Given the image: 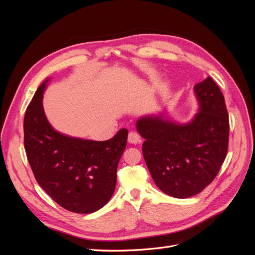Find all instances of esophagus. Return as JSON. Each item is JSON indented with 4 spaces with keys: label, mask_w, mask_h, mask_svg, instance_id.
<instances>
[{
    "label": "esophagus",
    "mask_w": 255,
    "mask_h": 255,
    "mask_svg": "<svg viewBox=\"0 0 255 255\" xmlns=\"http://www.w3.org/2000/svg\"><path fill=\"white\" fill-rule=\"evenodd\" d=\"M128 142H129V143H134V144H136V143H138V142H140V141H141L139 134L136 133V132H129V133H128Z\"/></svg>",
    "instance_id": "obj_1"
}]
</instances>
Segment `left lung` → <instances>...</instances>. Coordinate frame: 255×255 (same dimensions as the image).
Returning <instances> with one entry per match:
<instances>
[{
    "label": "left lung",
    "mask_w": 255,
    "mask_h": 255,
    "mask_svg": "<svg viewBox=\"0 0 255 255\" xmlns=\"http://www.w3.org/2000/svg\"><path fill=\"white\" fill-rule=\"evenodd\" d=\"M199 113L188 125L143 117L136 127L143 138L142 154L157 187L174 198L201 192L218 174L229 145V114L222 92L212 78L195 86Z\"/></svg>",
    "instance_id": "1"
}]
</instances>
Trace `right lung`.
Here are the masks:
<instances>
[{"instance_id": "add662e5", "label": "right lung", "mask_w": 255, "mask_h": 255, "mask_svg": "<svg viewBox=\"0 0 255 255\" xmlns=\"http://www.w3.org/2000/svg\"><path fill=\"white\" fill-rule=\"evenodd\" d=\"M48 82L38 87L24 116V148L29 166L38 184L58 205L78 214L94 213L114 194L128 129L121 128L105 141L56 132L42 107Z\"/></svg>"}]
</instances>
